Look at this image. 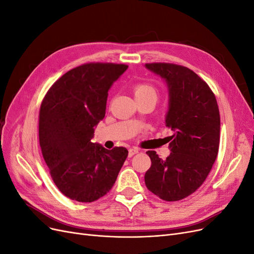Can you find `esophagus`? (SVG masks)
<instances>
[{"instance_id": "esophagus-1", "label": "esophagus", "mask_w": 254, "mask_h": 254, "mask_svg": "<svg viewBox=\"0 0 254 254\" xmlns=\"http://www.w3.org/2000/svg\"><path fill=\"white\" fill-rule=\"evenodd\" d=\"M137 152H139V149H137V148H130L129 150H128V156L129 157H132V156H134L135 155V153H137Z\"/></svg>"}]
</instances>
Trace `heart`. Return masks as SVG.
<instances>
[{
  "label": "heart",
  "mask_w": 254,
  "mask_h": 254,
  "mask_svg": "<svg viewBox=\"0 0 254 254\" xmlns=\"http://www.w3.org/2000/svg\"><path fill=\"white\" fill-rule=\"evenodd\" d=\"M133 94L135 98H143V97H155L157 98L158 92L157 89L150 83L147 82H140L134 86Z\"/></svg>",
  "instance_id": "b5f03b06"
}]
</instances>
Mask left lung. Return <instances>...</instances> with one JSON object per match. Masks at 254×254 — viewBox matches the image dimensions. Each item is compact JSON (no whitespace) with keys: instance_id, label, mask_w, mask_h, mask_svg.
<instances>
[{"instance_id":"1","label":"left lung","mask_w":254,"mask_h":254,"mask_svg":"<svg viewBox=\"0 0 254 254\" xmlns=\"http://www.w3.org/2000/svg\"><path fill=\"white\" fill-rule=\"evenodd\" d=\"M161 76L168 89L166 127L171 128V155L165 160L148 150L151 166L145 184L166 201L193 194L206 179L216 160L220 117L216 97L207 83L187 66L174 64H146Z\"/></svg>"}]
</instances>
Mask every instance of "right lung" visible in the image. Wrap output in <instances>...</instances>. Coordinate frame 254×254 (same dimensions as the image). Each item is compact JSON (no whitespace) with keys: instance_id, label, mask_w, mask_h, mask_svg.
Instances as JSON below:
<instances>
[{"instance_id":"1","label":"right lung","mask_w":254,"mask_h":254,"mask_svg":"<svg viewBox=\"0 0 254 254\" xmlns=\"http://www.w3.org/2000/svg\"><path fill=\"white\" fill-rule=\"evenodd\" d=\"M126 64H86L53 84L39 113V142L54 183L64 196L92 202L112 189L128 156L93 143L94 129L105 118L108 91Z\"/></svg>"}]
</instances>
